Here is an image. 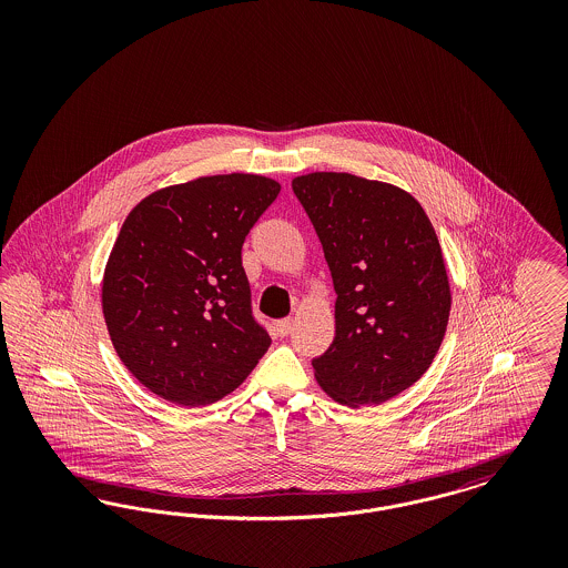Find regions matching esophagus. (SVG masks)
<instances>
[{"label": "esophagus", "mask_w": 568, "mask_h": 568, "mask_svg": "<svg viewBox=\"0 0 568 568\" xmlns=\"http://www.w3.org/2000/svg\"><path fill=\"white\" fill-rule=\"evenodd\" d=\"M294 329V320H281L276 322V334L278 336H290Z\"/></svg>", "instance_id": "obj_1"}]
</instances>
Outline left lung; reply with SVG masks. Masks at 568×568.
Segmentation results:
<instances>
[{"label":"left lung","mask_w":568,"mask_h":568,"mask_svg":"<svg viewBox=\"0 0 568 568\" xmlns=\"http://www.w3.org/2000/svg\"><path fill=\"white\" fill-rule=\"evenodd\" d=\"M332 272L336 334L313 359L325 394L381 405L430 368L452 311L440 244L405 190L347 172L292 181Z\"/></svg>","instance_id":"left-lung-1"}]
</instances>
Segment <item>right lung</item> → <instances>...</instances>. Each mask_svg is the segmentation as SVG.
Returning a JSON list of instances; mask_svg holds the SVG:
<instances>
[{
  "instance_id": "add662e5",
  "label": "right lung",
  "mask_w": 568,
  "mask_h": 568,
  "mask_svg": "<svg viewBox=\"0 0 568 568\" xmlns=\"http://www.w3.org/2000/svg\"><path fill=\"white\" fill-rule=\"evenodd\" d=\"M278 191L260 174L202 176L146 195L125 219L102 311L121 362L163 400L216 403L268 352L241 251Z\"/></svg>"
}]
</instances>
